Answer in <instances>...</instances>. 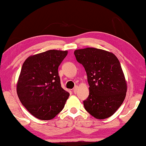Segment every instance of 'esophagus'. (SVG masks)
Returning <instances> with one entry per match:
<instances>
[{
	"label": "esophagus",
	"mask_w": 146,
	"mask_h": 146,
	"mask_svg": "<svg viewBox=\"0 0 146 146\" xmlns=\"http://www.w3.org/2000/svg\"><path fill=\"white\" fill-rule=\"evenodd\" d=\"M77 89H78V87H77V86H75V87H74L73 89V93H77Z\"/></svg>",
	"instance_id": "obj_1"
}]
</instances>
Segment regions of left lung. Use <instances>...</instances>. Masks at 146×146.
I'll return each instance as SVG.
<instances>
[{
  "label": "left lung",
  "instance_id": "1",
  "mask_svg": "<svg viewBox=\"0 0 146 146\" xmlns=\"http://www.w3.org/2000/svg\"><path fill=\"white\" fill-rule=\"evenodd\" d=\"M76 59L87 75L89 95L85 110L97 119L111 116L126 97L127 85L120 61L112 53L87 48L75 50Z\"/></svg>",
  "mask_w": 146,
  "mask_h": 146
}]
</instances>
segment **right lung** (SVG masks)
<instances>
[{
  "instance_id": "right-lung-1",
  "label": "right lung",
  "mask_w": 146,
  "mask_h": 146,
  "mask_svg": "<svg viewBox=\"0 0 146 146\" xmlns=\"http://www.w3.org/2000/svg\"><path fill=\"white\" fill-rule=\"evenodd\" d=\"M67 51L48 50L28 57L17 83L18 98L36 118L51 120L64 108L69 96L61 87L58 67Z\"/></svg>"
}]
</instances>
